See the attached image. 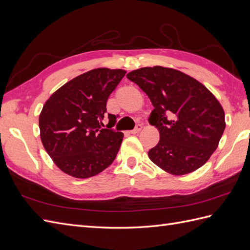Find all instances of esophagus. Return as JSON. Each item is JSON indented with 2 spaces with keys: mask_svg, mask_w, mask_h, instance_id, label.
Returning a JSON list of instances; mask_svg holds the SVG:
<instances>
[{
  "mask_svg": "<svg viewBox=\"0 0 250 250\" xmlns=\"http://www.w3.org/2000/svg\"><path fill=\"white\" fill-rule=\"evenodd\" d=\"M142 127H143V125L138 124V125H136V126L134 127V129L131 131V133H132V134H136V133H138L140 130H142Z\"/></svg>",
  "mask_w": 250,
  "mask_h": 250,
  "instance_id": "esophagus-1",
  "label": "esophagus"
}]
</instances>
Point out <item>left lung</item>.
I'll list each match as a JSON object with an SVG mask.
<instances>
[{
    "label": "left lung",
    "mask_w": 250,
    "mask_h": 250,
    "mask_svg": "<svg viewBox=\"0 0 250 250\" xmlns=\"http://www.w3.org/2000/svg\"><path fill=\"white\" fill-rule=\"evenodd\" d=\"M143 89L154 110L150 124L161 139L149 151L151 161L174 175L201 168L216 150L225 130V114L207 87L180 70L143 67L126 75Z\"/></svg>",
    "instance_id": "left-lung-1"
}]
</instances>
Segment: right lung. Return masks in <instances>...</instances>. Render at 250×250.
Listing matches in <instances>:
<instances>
[{
    "label": "right lung",
    "mask_w": 250,
    "mask_h": 250,
    "mask_svg": "<svg viewBox=\"0 0 250 250\" xmlns=\"http://www.w3.org/2000/svg\"><path fill=\"white\" fill-rule=\"evenodd\" d=\"M124 69L96 68L76 77L50 96L39 117L42 144L64 173L87 178L106 169L116 158L124 133L102 129L106 102L125 75Z\"/></svg>",
    "instance_id": "obj_1"
}]
</instances>
